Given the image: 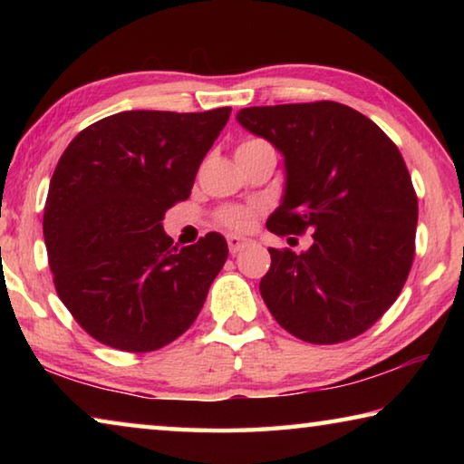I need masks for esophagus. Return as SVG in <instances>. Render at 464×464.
I'll return each mask as SVG.
<instances>
[{
	"label": "esophagus",
	"instance_id": "1",
	"mask_svg": "<svg viewBox=\"0 0 464 464\" xmlns=\"http://www.w3.org/2000/svg\"><path fill=\"white\" fill-rule=\"evenodd\" d=\"M227 246H229L231 254H239L241 249H246L247 246H251V239L243 237V235H229V237H227Z\"/></svg>",
	"mask_w": 464,
	"mask_h": 464
}]
</instances>
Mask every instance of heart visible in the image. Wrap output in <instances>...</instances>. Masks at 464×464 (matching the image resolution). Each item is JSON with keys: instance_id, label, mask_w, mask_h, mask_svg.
Masks as SVG:
<instances>
[{"instance_id": "heart-1", "label": "heart", "mask_w": 464, "mask_h": 464, "mask_svg": "<svg viewBox=\"0 0 464 464\" xmlns=\"http://www.w3.org/2000/svg\"><path fill=\"white\" fill-rule=\"evenodd\" d=\"M218 221H221L225 227H229V229L246 231L256 221V210L247 207H229L218 215Z\"/></svg>"}]
</instances>
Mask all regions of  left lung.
<instances>
[{
  "instance_id": "8db88e82",
  "label": "left lung",
  "mask_w": 464,
  "mask_h": 464,
  "mask_svg": "<svg viewBox=\"0 0 464 464\" xmlns=\"http://www.w3.org/2000/svg\"><path fill=\"white\" fill-rule=\"evenodd\" d=\"M237 122L285 157V194L268 231H311L301 254L270 247L260 293L298 340L340 343L366 332L411 270L418 196L395 143L337 102L254 106Z\"/></svg>"
}]
</instances>
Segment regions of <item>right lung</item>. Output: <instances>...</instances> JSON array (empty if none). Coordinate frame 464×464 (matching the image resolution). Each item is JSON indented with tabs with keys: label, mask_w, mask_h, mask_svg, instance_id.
Here are the masks:
<instances>
[{
	"label": "right lung",
	"mask_w": 464,
	"mask_h": 464,
	"mask_svg": "<svg viewBox=\"0 0 464 464\" xmlns=\"http://www.w3.org/2000/svg\"><path fill=\"white\" fill-rule=\"evenodd\" d=\"M229 114L127 110L83 129L61 155L44 246L59 298L93 340L153 352L198 317L229 247L208 233L178 249L161 221L190 196Z\"/></svg>",
	"instance_id": "obj_1"
}]
</instances>
